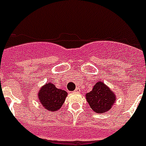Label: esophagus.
Returning <instances> with one entry per match:
<instances>
[{"label":"esophagus","mask_w":146,"mask_h":146,"mask_svg":"<svg viewBox=\"0 0 146 146\" xmlns=\"http://www.w3.org/2000/svg\"><path fill=\"white\" fill-rule=\"evenodd\" d=\"M75 92H76V93L80 92V88H79V87H77V88H76V89L75 90Z\"/></svg>","instance_id":"esophagus-1"}]
</instances>
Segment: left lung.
Segmentation results:
<instances>
[{
	"label": "left lung",
	"mask_w": 146,
	"mask_h": 146,
	"mask_svg": "<svg viewBox=\"0 0 146 146\" xmlns=\"http://www.w3.org/2000/svg\"><path fill=\"white\" fill-rule=\"evenodd\" d=\"M86 99L90 108L98 114L109 111L115 102V94L104 82L98 81L90 92L86 94Z\"/></svg>",
	"instance_id": "left-lung-1"
}]
</instances>
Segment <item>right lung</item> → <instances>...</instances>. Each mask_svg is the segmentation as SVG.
Segmentation results:
<instances>
[{
    "label": "right lung",
    "mask_w": 146,
    "mask_h": 146,
    "mask_svg": "<svg viewBox=\"0 0 146 146\" xmlns=\"http://www.w3.org/2000/svg\"><path fill=\"white\" fill-rule=\"evenodd\" d=\"M66 97V91L58 89L52 83L43 85L38 94V98L41 104L49 111H56L61 108Z\"/></svg>",
    "instance_id": "add662e5"
}]
</instances>
